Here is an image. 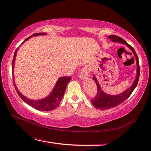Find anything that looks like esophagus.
Here are the masks:
<instances>
[{"label": "esophagus", "mask_w": 151, "mask_h": 151, "mask_svg": "<svg viewBox=\"0 0 151 151\" xmlns=\"http://www.w3.org/2000/svg\"><path fill=\"white\" fill-rule=\"evenodd\" d=\"M89 72V68L88 66H84V67L80 70V78L81 80H85L88 78Z\"/></svg>", "instance_id": "1"}]
</instances>
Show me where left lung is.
Wrapping results in <instances>:
<instances>
[{
  "mask_svg": "<svg viewBox=\"0 0 151 151\" xmlns=\"http://www.w3.org/2000/svg\"><path fill=\"white\" fill-rule=\"evenodd\" d=\"M108 38L109 39L113 42H118L122 44H124L130 49V50L132 51L133 54H134L136 62V65H137V68H136V78L134 80V82L132 83L131 87L129 89H126L124 92H122L120 94H114V95H111V94H109L105 93L104 91L101 89L100 87V83L99 81L97 80V78H96L95 76H93V80L94 82H96L98 91L96 96L94 97L91 101L93 106L96 107V109H109L113 108L114 107H116L119 104H122L124 101H125L126 99H127L130 96L131 93L133 92V91L136 88V86H137L139 76V61L138 56L136 55V52L132 47H131L130 45L128 44L126 41L124 39H122V38L119 37L116 35H109L108 36Z\"/></svg>",
  "mask_w": 151,
  "mask_h": 151,
  "instance_id": "left-lung-1",
  "label": "left lung"
}]
</instances>
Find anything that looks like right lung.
<instances>
[{
  "label": "right lung",
  "instance_id": "1",
  "mask_svg": "<svg viewBox=\"0 0 151 151\" xmlns=\"http://www.w3.org/2000/svg\"><path fill=\"white\" fill-rule=\"evenodd\" d=\"M46 35L45 33H35L32 36L27 38V39H26L25 41H24L22 43V44L24 42H26L28 39H29L31 37H35V36H39V35ZM18 49L19 47L17 49L16 51L15 52V54H14V57L13 59V63H12L13 73V69H14V65H15V57H16L17 52V50H18ZM70 80H71V77L63 76L59 78L57 81V82H56L55 86L54 87L53 89L52 90L51 93L46 97L39 100L30 99L29 98H27L25 96H24L23 94L18 90V89H17L14 78H13V83H14V86H15L17 92L19 94V96L21 98V99H22L24 102H26L31 107H32L38 111H50L55 109L59 105L60 102L62 99L63 96H64L66 87H67L68 83L70 81Z\"/></svg>",
  "mask_w": 151,
  "mask_h": 151
}]
</instances>
